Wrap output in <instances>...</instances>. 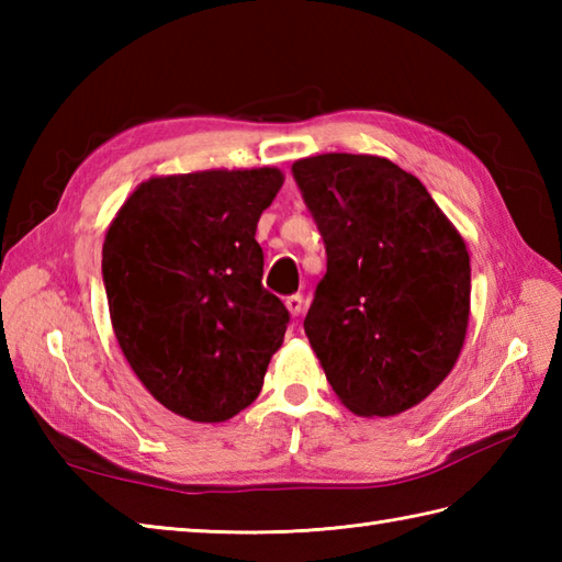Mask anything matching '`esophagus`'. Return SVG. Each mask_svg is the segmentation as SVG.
Returning <instances> with one entry per match:
<instances>
[{"label": "esophagus", "instance_id": "esophagus-1", "mask_svg": "<svg viewBox=\"0 0 562 562\" xmlns=\"http://www.w3.org/2000/svg\"><path fill=\"white\" fill-rule=\"evenodd\" d=\"M284 306H288V312H290L292 316H300V314L304 312V300H302V294H292V296H288V300H284Z\"/></svg>", "mask_w": 562, "mask_h": 562}]
</instances>
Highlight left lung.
Returning a JSON list of instances; mask_svg holds the SVG:
<instances>
[{
    "label": "left lung",
    "mask_w": 562,
    "mask_h": 562,
    "mask_svg": "<svg viewBox=\"0 0 562 562\" xmlns=\"http://www.w3.org/2000/svg\"><path fill=\"white\" fill-rule=\"evenodd\" d=\"M328 266L306 338L345 408L389 417L432 393L459 360L471 258L427 188L369 154L292 164Z\"/></svg>",
    "instance_id": "left-lung-1"
}]
</instances>
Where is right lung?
<instances>
[{
	"instance_id": "1",
	"label": "right lung",
	"mask_w": 562,
	"mask_h": 562,
	"mask_svg": "<svg viewBox=\"0 0 562 562\" xmlns=\"http://www.w3.org/2000/svg\"><path fill=\"white\" fill-rule=\"evenodd\" d=\"M280 169L157 176L117 210L103 241L113 330L164 408L224 423L258 398L290 312L262 290L260 214Z\"/></svg>"
}]
</instances>
